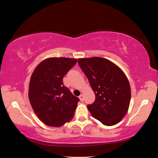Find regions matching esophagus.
Wrapping results in <instances>:
<instances>
[{"instance_id": "esophagus-1", "label": "esophagus", "mask_w": 158, "mask_h": 158, "mask_svg": "<svg viewBox=\"0 0 158 158\" xmlns=\"http://www.w3.org/2000/svg\"><path fill=\"white\" fill-rule=\"evenodd\" d=\"M79 98L80 101H83V94H81V95H80L79 97Z\"/></svg>"}]
</instances>
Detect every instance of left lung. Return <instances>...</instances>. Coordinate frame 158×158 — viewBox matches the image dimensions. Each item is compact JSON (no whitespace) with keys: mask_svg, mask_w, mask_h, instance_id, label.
Instances as JSON below:
<instances>
[{"mask_svg":"<svg viewBox=\"0 0 158 158\" xmlns=\"http://www.w3.org/2000/svg\"><path fill=\"white\" fill-rule=\"evenodd\" d=\"M78 64L95 94L93 103L88 105L92 116L103 125L112 126L127 112L131 88L123 70L107 59L81 58Z\"/></svg>","mask_w":158,"mask_h":158,"instance_id":"1","label":"left lung"}]
</instances>
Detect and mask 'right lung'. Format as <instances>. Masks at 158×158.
Masks as SVG:
<instances>
[{"instance_id":"add662e5","label":"right lung","mask_w":158,"mask_h":158,"mask_svg":"<svg viewBox=\"0 0 158 158\" xmlns=\"http://www.w3.org/2000/svg\"><path fill=\"white\" fill-rule=\"evenodd\" d=\"M77 59L51 57L42 61L31 77L29 98L34 112L51 127H61L73 118L78 97L63 83V78Z\"/></svg>"}]
</instances>
